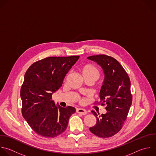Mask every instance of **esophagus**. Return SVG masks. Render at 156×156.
Returning <instances> with one entry per match:
<instances>
[{"label": "esophagus", "mask_w": 156, "mask_h": 156, "mask_svg": "<svg viewBox=\"0 0 156 156\" xmlns=\"http://www.w3.org/2000/svg\"><path fill=\"white\" fill-rule=\"evenodd\" d=\"M76 113H79V114H81L82 115H87V111L84 109H83V108H77L76 109Z\"/></svg>", "instance_id": "1"}]
</instances>
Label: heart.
<instances>
[{"instance_id": "heart-1", "label": "heart", "mask_w": 156, "mask_h": 156, "mask_svg": "<svg viewBox=\"0 0 156 156\" xmlns=\"http://www.w3.org/2000/svg\"><path fill=\"white\" fill-rule=\"evenodd\" d=\"M80 72L84 80L90 79L94 82L98 80L100 76L98 69L94 65L86 64L80 67Z\"/></svg>"}]
</instances>
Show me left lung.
Returning a JSON list of instances; mask_svg holds the SVG:
<instances>
[{
  "instance_id": "8db88e82",
  "label": "left lung",
  "mask_w": 156,
  "mask_h": 156,
  "mask_svg": "<svg viewBox=\"0 0 156 156\" xmlns=\"http://www.w3.org/2000/svg\"><path fill=\"white\" fill-rule=\"evenodd\" d=\"M88 59L101 66L105 74L100 91L101 105H106L105 114H92L97 118L96 124L89 128L98 137H111L119 132L126 121L132 102L130 80L128 74L115 58L105 55L91 56Z\"/></svg>"
}]
</instances>
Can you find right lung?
<instances>
[{
    "label": "right lung",
    "instance_id": "1",
    "mask_svg": "<svg viewBox=\"0 0 156 156\" xmlns=\"http://www.w3.org/2000/svg\"><path fill=\"white\" fill-rule=\"evenodd\" d=\"M79 58H46L32 64L25 73L20 91L22 115L32 129L43 137L61 134L75 113L74 107L55 105L52 95L62 86L66 75Z\"/></svg>",
    "mask_w": 156,
    "mask_h": 156
}]
</instances>
